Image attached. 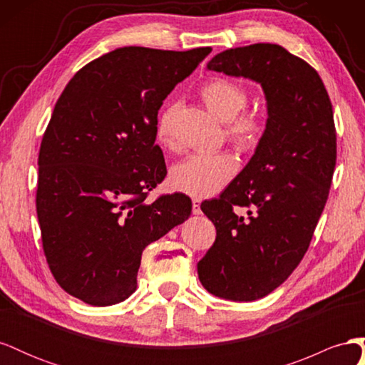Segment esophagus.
<instances>
[{"label":"esophagus","mask_w":365,"mask_h":365,"mask_svg":"<svg viewBox=\"0 0 365 365\" xmlns=\"http://www.w3.org/2000/svg\"><path fill=\"white\" fill-rule=\"evenodd\" d=\"M192 212L193 215H201V200H197V197L192 201Z\"/></svg>","instance_id":"esophagus-1"}]
</instances>
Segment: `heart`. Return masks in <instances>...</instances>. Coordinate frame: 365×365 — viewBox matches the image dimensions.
Instances as JSON below:
<instances>
[{"label":"heart","instance_id":"b5f03b06","mask_svg":"<svg viewBox=\"0 0 365 365\" xmlns=\"http://www.w3.org/2000/svg\"><path fill=\"white\" fill-rule=\"evenodd\" d=\"M201 98L208 111L227 123V135L240 149L260 145L268 129V118L260 111H245L248 93L244 86L227 79H215L201 88ZM176 105H168L157 118L155 137L163 146L173 143ZM237 160L230 152H193L172 165L169 173L175 190L195 197L217 193L237 172Z\"/></svg>","mask_w":365,"mask_h":365}]
</instances>
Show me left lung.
I'll list each match as a JSON object with an SVG mask.
<instances>
[{
  "label": "left lung",
  "instance_id": "8db88e82",
  "mask_svg": "<svg viewBox=\"0 0 365 365\" xmlns=\"http://www.w3.org/2000/svg\"><path fill=\"white\" fill-rule=\"evenodd\" d=\"M262 85L268 129L219 197L201 204L216 227L197 263L204 288L254 302L289 277L322 216L336 163L334 111L318 73L277 43L230 48L207 63Z\"/></svg>",
  "mask_w": 365,
  "mask_h": 365
}]
</instances>
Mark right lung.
Listing matches in <instances>:
<instances>
[{
	"label": "right lung",
	"mask_w": 365,
	"mask_h": 365,
	"mask_svg": "<svg viewBox=\"0 0 365 365\" xmlns=\"http://www.w3.org/2000/svg\"><path fill=\"white\" fill-rule=\"evenodd\" d=\"M210 51L117 48L65 86L42 137L36 192L43 254L65 292L91 306L126 300L143 250L190 216L189 196H146L168 173L158 109Z\"/></svg>",
	"instance_id": "right-lung-1"
}]
</instances>
